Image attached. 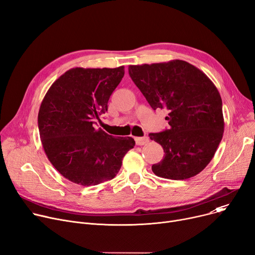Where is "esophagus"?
I'll list each match as a JSON object with an SVG mask.
<instances>
[{
    "label": "esophagus",
    "instance_id": "esophagus-1",
    "mask_svg": "<svg viewBox=\"0 0 255 255\" xmlns=\"http://www.w3.org/2000/svg\"><path fill=\"white\" fill-rule=\"evenodd\" d=\"M135 142L137 145H143L145 143L149 142V137L148 136H142V137H135Z\"/></svg>",
    "mask_w": 255,
    "mask_h": 255
}]
</instances>
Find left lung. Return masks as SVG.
I'll return each instance as SVG.
<instances>
[{
    "label": "left lung",
    "instance_id": "left-lung-1",
    "mask_svg": "<svg viewBox=\"0 0 255 255\" xmlns=\"http://www.w3.org/2000/svg\"><path fill=\"white\" fill-rule=\"evenodd\" d=\"M128 70L152 109L168 112L169 128L149 134L165 153L152 165L153 172L170 180L196 176L210 163L223 135L217 88L203 71L182 60L130 65Z\"/></svg>",
    "mask_w": 255,
    "mask_h": 255
}]
</instances>
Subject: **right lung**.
Wrapping results in <instances>:
<instances>
[{
  "label": "right lung",
  "instance_id": "right-lung-1",
  "mask_svg": "<svg viewBox=\"0 0 255 255\" xmlns=\"http://www.w3.org/2000/svg\"><path fill=\"white\" fill-rule=\"evenodd\" d=\"M118 68H72L51 85L38 114L44 152L69 181L92 186L114 179L132 137H114L94 124L107 112V102L124 76Z\"/></svg>",
  "mask_w": 255,
  "mask_h": 255
}]
</instances>
